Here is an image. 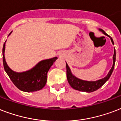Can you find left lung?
Wrapping results in <instances>:
<instances>
[{"label":"left lung","mask_w":121,"mask_h":121,"mask_svg":"<svg viewBox=\"0 0 121 121\" xmlns=\"http://www.w3.org/2000/svg\"><path fill=\"white\" fill-rule=\"evenodd\" d=\"M99 30L101 31L104 35L109 36L112 44L114 45V41L109 35L107 34L102 29H100ZM115 62H116V50L114 48V56H113V65H112V68L110 69V71L108 72V74L105 77L96 81H85V80H82V79L77 78L72 74L71 69L67 65V64L66 63V73H67V81H68V83H69V85H71V86L73 88H74V90H76L88 93L93 92L94 91H96V90L100 88L101 86H102L109 79V78L110 77V76H111L112 72H113V70H114Z\"/></svg>","instance_id":"1"}]
</instances>
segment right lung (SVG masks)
I'll list each match as a JSON object with an SVG mask.
<instances>
[{"instance_id": "add662e5", "label": "right lung", "mask_w": 121, "mask_h": 121, "mask_svg": "<svg viewBox=\"0 0 121 121\" xmlns=\"http://www.w3.org/2000/svg\"><path fill=\"white\" fill-rule=\"evenodd\" d=\"M5 42L4 43L2 49L4 67L14 85L20 90L25 92L36 91L43 88L47 83L48 71L54 62L57 59V57H55L49 59L43 60L38 62L29 71L16 73L9 68L5 61L4 56Z\"/></svg>"}]
</instances>
